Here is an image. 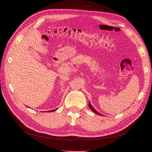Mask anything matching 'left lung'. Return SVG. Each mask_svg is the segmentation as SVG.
<instances>
[{
  "label": "left lung",
  "mask_w": 152,
  "mask_h": 152,
  "mask_svg": "<svg viewBox=\"0 0 152 152\" xmlns=\"http://www.w3.org/2000/svg\"><path fill=\"white\" fill-rule=\"evenodd\" d=\"M89 108H90V109L92 110V111H93V112H94L95 113H96V114H98V115H102V114L101 113H99V112H98L97 111H96V110L93 108V106H92L91 104V103H90V102H89Z\"/></svg>",
  "instance_id": "obj_1"
}]
</instances>
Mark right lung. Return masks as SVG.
I'll use <instances>...</instances> for the list:
<instances>
[{"label":"right lung","instance_id":"add662e5","mask_svg":"<svg viewBox=\"0 0 152 152\" xmlns=\"http://www.w3.org/2000/svg\"><path fill=\"white\" fill-rule=\"evenodd\" d=\"M58 108H56V109H54V110H49V112H54V111H55V110H56Z\"/></svg>","mask_w":152,"mask_h":152}]
</instances>
